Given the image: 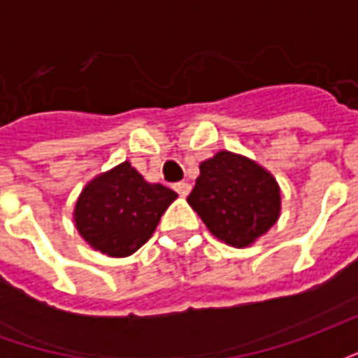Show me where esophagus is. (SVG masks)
I'll return each mask as SVG.
<instances>
[{
  "instance_id": "obj_1",
  "label": "esophagus",
  "mask_w": 358,
  "mask_h": 358,
  "mask_svg": "<svg viewBox=\"0 0 358 358\" xmlns=\"http://www.w3.org/2000/svg\"><path fill=\"white\" fill-rule=\"evenodd\" d=\"M174 189H176L182 197H186V195L189 194V189H192V184H187V182H178V184H174Z\"/></svg>"
}]
</instances>
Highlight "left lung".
<instances>
[{"mask_svg":"<svg viewBox=\"0 0 358 358\" xmlns=\"http://www.w3.org/2000/svg\"><path fill=\"white\" fill-rule=\"evenodd\" d=\"M199 178L187 203L213 236L245 248L268 232L280 215V187L272 174L230 151L199 164Z\"/></svg>","mask_w":358,"mask_h":358,"instance_id":"left-lung-1","label":"left lung"}]
</instances>
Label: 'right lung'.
Masks as SVG:
<instances>
[{"label":"right lung","instance_id":"add662e5","mask_svg":"<svg viewBox=\"0 0 358 358\" xmlns=\"http://www.w3.org/2000/svg\"><path fill=\"white\" fill-rule=\"evenodd\" d=\"M176 197V192L148 184L130 163H122L84 187L74 222L94 249L109 257L132 255L153 236Z\"/></svg>","mask_w":358,"mask_h":358}]
</instances>
